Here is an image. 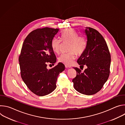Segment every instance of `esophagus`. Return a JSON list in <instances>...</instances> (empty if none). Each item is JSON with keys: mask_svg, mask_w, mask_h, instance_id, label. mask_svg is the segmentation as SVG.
Returning <instances> with one entry per match:
<instances>
[{"mask_svg": "<svg viewBox=\"0 0 125 125\" xmlns=\"http://www.w3.org/2000/svg\"><path fill=\"white\" fill-rule=\"evenodd\" d=\"M65 67L66 68H71V67L70 66H69V65H65Z\"/></svg>", "mask_w": 125, "mask_h": 125, "instance_id": "34e87169", "label": "esophagus"}]
</instances>
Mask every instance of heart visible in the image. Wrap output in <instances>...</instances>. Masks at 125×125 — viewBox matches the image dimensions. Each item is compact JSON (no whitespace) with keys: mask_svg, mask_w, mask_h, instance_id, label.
I'll list each match as a JSON object with an SVG mask.
<instances>
[{"mask_svg":"<svg viewBox=\"0 0 125 125\" xmlns=\"http://www.w3.org/2000/svg\"><path fill=\"white\" fill-rule=\"evenodd\" d=\"M61 40L64 42H69L70 44L69 51L70 52L63 53L59 57V61L67 65L73 63L76 58V54L81 55L84 52L86 46V41L82 35H78V32L72 28L64 30L61 33ZM61 43V40L54 38L51 42V47L53 51L58 53Z\"/></svg>","mask_w":125,"mask_h":125,"instance_id":"1","label":"heart"}]
</instances>
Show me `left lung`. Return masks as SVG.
<instances>
[{"instance_id":"1","label":"left lung","mask_w":125,"mask_h":125,"mask_svg":"<svg viewBox=\"0 0 125 125\" xmlns=\"http://www.w3.org/2000/svg\"><path fill=\"white\" fill-rule=\"evenodd\" d=\"M84 32L87 38L86 46L77 62L83 67L86 65L87 68L82 73L80 69L74 68L77 76L72 82L77 91L90 95L98 92L107 81L111 56L104 39L97 31L86 27Z\"/></svg>"}]
</instances>
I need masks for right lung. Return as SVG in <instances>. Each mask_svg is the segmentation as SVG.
<instances>
[{
  "instance_id": "right-lung-1",
  "label": "right lung",
  "mask_w": 125,
  "mask_h": 125,
  "mask_svg": "<svg viewBox=\"0 0 125 125\" xmlns=\"http://www.w3.org/2000/svg\"><path fill=\"white\" fill-rule=\"evenodd\" d=\"M59 31L47 27L35 30L28 35L22 45L19 58L21 77L29 90L38 96L54 91L57 77L65 70L62 63L49 70L46 68L47 62H56L51 42Z\"/></svg>"
}]
</instances>
